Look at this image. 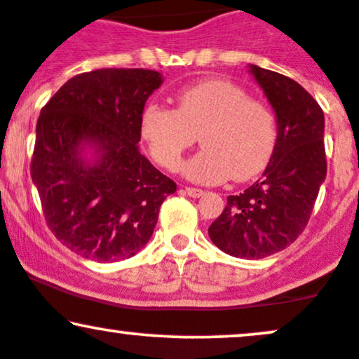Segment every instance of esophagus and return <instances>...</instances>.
<instances>
[{"instance_id":"1","label":"esophagus","mask_w":359,"mask_h":359,"mask_svg":"<svg viewBox=\"0 0 359 359\" xmlns=\"http://www.w3.org/2000/svg\"><path fill=\"white\" fill-rule=\"evenodd\" d=\"M184 191H187L188 196H191V198H200V196H203V194H205V191H203V189H200V188L187 187V188H184Z\"/></svg>"}]
</instances>
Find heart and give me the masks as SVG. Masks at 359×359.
<instances>
[{
  "instance_id": "1",
  "label": "heart",
  "mask_w": 359,
  "mask_h": 359,
  "mask_svg": "<svg viewBox=\"0 0 359 359\" xmlns=\"http://www.w3.org/2000/svg\"><path fill=\"white\" fill-rule=\"evenodd\" d=\"M176 104H148L140 116L141 136L159 166L175 170L200 135L203 149L183 165L196 183L246 181L266 168L278 131L264 101L250 98L236 83L211 78L181 90Z\"/></svg>"
}]
</instances>
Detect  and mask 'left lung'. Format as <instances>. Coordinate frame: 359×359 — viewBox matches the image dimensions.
Segmentation results:
<instances>
[{
    "label": "left lung",
    "mask_w": 359,
    "mask_h": 359,
    "mask_svg": "<svg viewBox=\"0 0 359 359\" xmlns=\"http://www.w3.org/2000/svg\"><path fill=\"white\" fill-rule=\"evenodd\" d=\"M276 113L278 138L263 176L236 196L208 228L234 258L261 259L285 250L306 228L326 178L325 114L294 79L250 65Z\"/></svg>",
    "instance_id": "8db88e82"
}]
</instances>
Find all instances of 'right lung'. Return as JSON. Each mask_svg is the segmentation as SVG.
<instances>
[{"label":"right lung","instance_id":"add662e5","mask_svg":"<svg viewBox=\"0 0 359 359\" xmlns=\"http://www.w3.org/2000/svg\"><path fill=\"white\" fill-rule=\"evenodd\" d=\"M161 83L153 69H95L68 79L43 106L31 180L48 228L83 258L113 263L135 256L176 191L138 148L141 111Z\"/></svg>","mask_w":359,"mask_h":359}]
</instances>
